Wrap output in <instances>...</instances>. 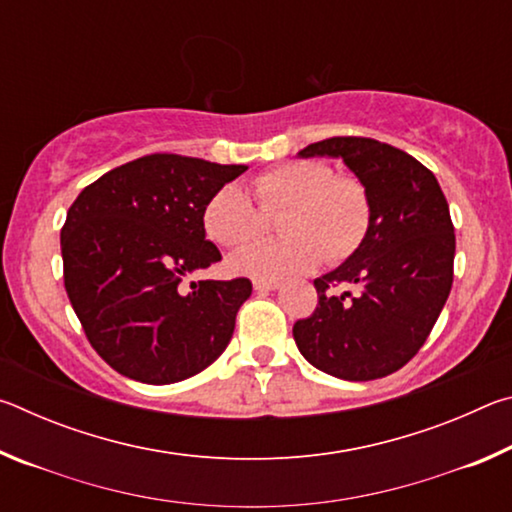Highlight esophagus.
<instances>
[{"mask_svg": "<svg viewBox=\"0 0 512 512\" xmlns=\"http://www.w3.org/2000/svg\"><path fill=\"white\" fill-rule=\"evenodd\" d=\"M253 287H255V291H275L282 287V282L280 280H262V277H259V280L253 282Z\"/></svg>", "mask_w": 512, "mask_h": 512, "instance_id": "obj_1", "label": "esophagus"}]
</instances>
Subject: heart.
Segmentation results:
<instances>
[{
    "instance_id": "1",
    "label": "heart",
    "mask_w": 512,
    "mask_h": 512,
    "mask_svg": "<svg viewBox=\"0 0 512 512\" xmlns=\"http://www.w3.org/2000/svg\"><path fill=\"white\" fill-rule=\"evenodd\" d=\"M253 203L244 187L225 183L207 198L203 228L214 244L246 246L266 228V216L289 207L282 216V239H264L230 257V268L241 275L275 280L307 273L323 262H341L366 239L372 205L357 178L336 176L316 160H291L259 173Z\"/></svg>"
}]
</instances>
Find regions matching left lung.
Wrapping results in <instances>:
<instances>
[{
  "instance_id": "8db88e82",
  "label": "left lung",
  "mask_w": 512,
  "mask_h": 512,
  "mask_svg": "<svg viewBox=\"0 0 512 512\" xmlns=\"http://www.w3.org/2000/svg\"><path fill=\"white\" fill-rule=\"evenodd\" d=\"M298 155L341 158L366 187L372 221L361 246L314 280L318 305L293 339L332 377L391 375L418 354L452 291L456 237L443 189L413 155L370 137H329ZM339 283L360 291L339 297Z\"/></svg>"
}]
</instances>
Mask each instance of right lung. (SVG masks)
<instances>
[{
  "label": "right lung",
  "instance_id": "obj_1",
  "mask_svg": "<svg viewBox=\"0 0 512 512\" xmlns=\"http://www.w3.org/2000/svg\"><path fill=\"white\" fill-rule=\"evenodd\" d=\"M246 164L153 153L103 173L60 232L69 302L99 357L144 384L194 377L221 357L250 298L248 277L192 282L219 262L203 207Z\"/></svg>",
  "mask_w": 512,
  "mask_h": 512
}]
</instances>
